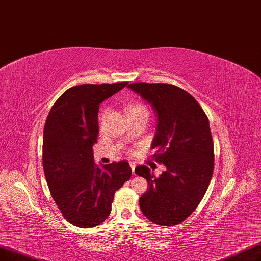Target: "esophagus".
I'll list each match as a JSON object with an SVG mask.
<instances>
[{"label":"esophagus","mask_w":261,"mask_h":261,"mask_svg":"<svg viewBox=\"0 0 261 261\" xmlns=\"http://www.w3.org/2000/svg\"><path fill=\"white\" fill-rule=\"evenodd\" d=\"M129 165H130L132 171H133V174L135 175V168H136V164H135V163H129Z\"/></svg>","instance_id":"1"}]
</instances>
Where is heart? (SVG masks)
Listing matches in <instances>:
<instances>
[{
	"label": "heart",
	"mask_w": 261,
	"mask_h": 261,
	"mask_svg": "<svg viewBox=\"0 0 261 261\" xmlns=\"http://www.w3.org/2000/svg\"><path fill=\"white\" fill-rule=\"evenodd\" d=\"M127 114L128 116H144L148 118L150 111H148V108L144 104L134 103L127 107Z\"/></svg>",
	"instance_id": "1"
}]
</instances>
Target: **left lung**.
<instances>
[{"label": "left lung", "instance_id": "1", "mask_svg": "<svg viewBox=\"0 0 261 261\" xmlns=\"http://www.w3.org/2000/svg\"><path fill=\"white\" fill-rule=\"evenodd\" d=\"M128 88L156 109L153 158L167 167L159 177L146 166L135 169L148 185L140 209L155 224L177 225L194 212L213 177L215 153L208 118L195 98L177 86L133 83Z\"/></svg>", "mask_w": 261, "mask_h": 261}]
</instances>
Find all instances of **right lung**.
I'll return each mask as SVG.
<instances>
[{"label": "right lung", "instance_id": "right-lung-1", "mask_svg": "<svg viewBox=\"0 0 261 261\" xmlns=\"http://www.w3.org/2000/svg\"><path fill=\"white\" fill-rule=\"evenodd\" d=\"M128 83L84 84L61 94L47 116L42 164L51 195L65 219L82 228L100 225L114 196L132 176L128 161L94 165L100 104Z\"/></svg>", "mask_w": 261, "mask_h": 261}]
</instances>
